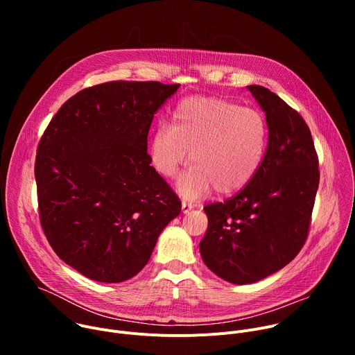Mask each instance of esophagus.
I'll use <instances>...</instances> for the list:
<instances>
[{
  "instance_id": "34e87169",
  "label": "esophagus",
  "mask_w": 355,
  "mask_h": 355,
  "mask_svg": "<svg viewBox=\"0 0 355 355\" xmlns=\"http://www.w3.org/2000/svg\"><path fill=\"white\" fill-rule=\"evenodd\" d=\"M181 208H182V214H188L193 208V205L189 204V202H187V200H182L181 202Z\"/></svg>"
}]
</instances>
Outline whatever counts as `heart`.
<instances>
[{
	"instance_id": "b5f03b06",
	"label": "heart",
	"mask_w": 355,
	"mask_h": 355,
	"mask_svg": "<svg viewBox=\"0 0 355 355\" xmlns=\"http://www.w3.org/2000/svg\"><path fill=\"white\" fill-rule=\"evenodd\" d=\"M264 115L216 96H191L175 107L170 126H159L148 143L150 163L163 178H173L188 162L193 164L177 182L185 198H199L212 188L233 193L256 175L267 148Z\"/></svg>"
}]
</instances>
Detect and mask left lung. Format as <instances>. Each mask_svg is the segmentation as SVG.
Listing matches in <instances>:
<instances>
[{
  "instance_id": "8db88e82",
  "label": "left lung",
  "mask_w": 355,
  "mask_h": 355,
  "mask_svg": "<svg viewBox=\"0 0 355 355\" xmlns=\"http://www.w3.org/2000/svg\"><path fill=\"white\" fill-rule=\"evenodd\" d=\"M266 112L268 144L260 168L233 198L207 205L200 257L222 279L244 285L289 264L308 237L319 187L311 130L285 101L247 85Z\"/></svg>"
}]
</instances>
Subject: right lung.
I'll list each match as a JSON object with an SVG mask.
<instances>
[{
  "instance_id": "add662e5",
  "label": "right lung",
  "mask_w": 355,
  "mask_h": 355,
  "mask_svg": "<svg viewBox=\"0 0 355 355\" xmlns=\"http://www.w3.org/2000/svg\"><path fill=\"white\" fill-rule=\"evenodd\" d=\"M180 84L111 81L71 96L36 151L39 216L56 254L98 282L130 279L181 200L150 166L147 135Z\"/></svg>"
}]
</instances>
